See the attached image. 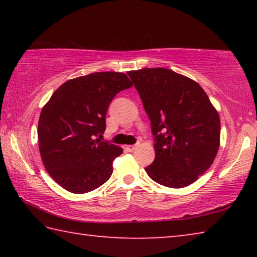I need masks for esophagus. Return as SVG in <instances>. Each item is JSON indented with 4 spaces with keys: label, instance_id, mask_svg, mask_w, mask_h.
<instances>
[{
    "label": "esophagus",
    "instance_id": "34e87169",
    "mask_svg": "<svg viewBox=\"0 0 257 257\" xmlns=\"http://www.w3.org/2000/svg\"><path fill=\"white\" fill-rule=\"evenodd\" d=\"M136 147H137V145H127L124 147V149H125V151H128V152H133V151L136 150Z\"/></svg>",
    "mask_w": 257,
    "mask_h": 257
}]
</instances>
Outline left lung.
<instances>
[{"instance_id":"obj_1","label":"left lung","mask_w":257,"mask_h":257,"mask_svg":"<svg viewBox=\"0 0 257 257\" xmlns=\"http://www.w3.org/2000/svg\"><path fill=\"white\" fill-rule=\"evenodd\" d=\"M151 120L155 159L145 168L152 180L170 188L196 181L220 146V116L196 81L170 69L128 71Z\"/></svg>"}]
</instances>
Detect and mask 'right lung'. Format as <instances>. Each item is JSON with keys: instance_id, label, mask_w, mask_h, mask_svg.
Listing matches in <instances>:
<instances>
[{"instance_id": "obj_1", "label": "right lung", "mask_w": 257, "mask_h": 257, "mask_svg": "<svg viewBox=\"0 0 257 257\" xmlns=\"http://www.w3.org/2000/svg\"><path fill=\"white\" fill-rule=\"evenodd\" d=\"M133 86L122 72H95L61 85L42 108L38 145L43 164L54 181L73 194L102 186L122 149L99 141L113 97Z\"/></svg>"}]
</instances>
